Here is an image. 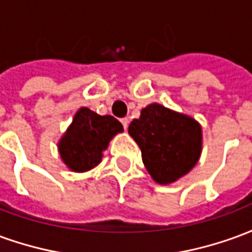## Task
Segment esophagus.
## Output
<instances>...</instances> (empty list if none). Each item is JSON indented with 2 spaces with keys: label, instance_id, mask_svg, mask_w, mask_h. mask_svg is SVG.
Listing matches in <instances>:
<instances>
[{
  "label": "esophagus",
  "instance_id": "esophagus-1",
  "mask_svg": "<svg viewBox=\"0 0 252 252\" xmlns=\"http://www.w3.org/2000/svg\"><path fill=\"white\" fill-rule=\"evenodd\" d=\"M121 124H123V126H124V129H126L128 128V124H129V120L128 119H121Z\"/></svg>",
  "mask_w": 252,
  "mask_h": 252
}]
</instances>
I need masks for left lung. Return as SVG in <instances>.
I'll return each instance as SVG.
<instances>
[{
	"mask_svg": "<svg viewBox=\"0 0 252 252\" xmlns=\"http://www.w3.org/2000/svg\"><path fill=\"white\" fill-rule=\"evenodd\" d=\"M142 150V159L153 180L173 184L193 169L202 148L201 126L190 116L150 104L128 126Z\"/></svg>",
	"mask_w": 252,
	"mask_h": 252,
	"instance_id": "obj_1",
	"label": "left lung"
}]
</instances>
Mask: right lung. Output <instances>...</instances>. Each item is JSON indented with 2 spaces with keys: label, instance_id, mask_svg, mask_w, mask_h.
<instances>
[{
  "label": "right lung",
  "instance_id": "obj_1",
  "mask_svg": "<svg viewBox=\"0 0 252 252\" xmlns=\"http://www.w3.org/2000/svg\"><path fill=\"white\" fill-rule=\"evenodd\" d=\"M123 131L121 123L113 116H99L81 108L58 143L61 158L75 173L89 171L101 162L112 137Z\"/></svg>",
  "mask_w": 252,
  "mask_h": 252
}]
</instances>
